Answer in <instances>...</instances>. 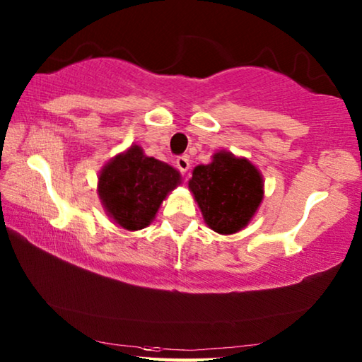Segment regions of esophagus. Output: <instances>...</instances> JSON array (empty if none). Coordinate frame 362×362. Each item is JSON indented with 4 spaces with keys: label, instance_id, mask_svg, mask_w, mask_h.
Returning a JSON list of instances; mask_svg holds the SVG:
<instances>
[{
    "label": "esophagus",
    "instance_id": "34e87169",
    "mask_svg": "<svg viewBox=\"0 0 362 362\" xmlns=\"http://www.w3.org/2000/svg\"><path fill=\"white\" fill-rule=\"evenodd\" d=\"M175 164H177V168H179L182 174H185L187 170L189 169V160H188L187 155L179 156V158H177V161H175Z\"/></svg>",
    "mask_w": 362,
    "mask_h": 362
}]
</instances>
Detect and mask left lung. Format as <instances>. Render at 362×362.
I'll list each match as a JSON object with an SVG mask.
<instances>
[{
  "mask_svg": "<svg viewBox=\"0 0 362 362\" xmlns=\"http://www.w3.org/2000/svg\"><path fill=\"white\" fill-rule=\"evenodd\" d=\"M189 189L207 226L220 234L240 231L262 199V179L252 163L229 152L214 155L207 166L193 170Z\"/></svg>",
  "mask_w": 362,
  "mask_h": 362,
  "instance_id": "left-lung-1",
  "label": "left lung"
}]
</instances>
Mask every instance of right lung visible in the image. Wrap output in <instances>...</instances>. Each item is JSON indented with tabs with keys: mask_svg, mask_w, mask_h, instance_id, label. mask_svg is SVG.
Wrapping results in <instances>:
<instances>
[{
	"mask_svg": "<svg viewBox=\"0 0 362 362\" xmlns=\"http://www.w3.org/2000/svg\"><path fill=\"white\" fill-rule=\"evenodd\" d=\"M179 182L180 175L174 168L133 146L103 169L98 193L117 225L137 231L150 225L163 199Z\"/></svg>",
	"mask_w": 362,
	"mask_h": 362,
	"instance_id": "1",
	"label": "right lung"
}]
</instances>
